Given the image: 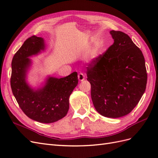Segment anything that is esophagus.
<instances>
[{"instance_id": "34e87169", "label": "esophagus", "mask_w": 158, "mask_h": 158, "mask_svg": "<svg viewBox=\"0 0 158 158\" xmlns=\"http://www.w3.org/2000/svg\"><path fill=\"white\" fill-rule=\"evenodd\" d=\"M78 78L80 82H82V81H84L85 79V75L83 73H79L78 75Z\"/></svg>"}]
</instances>
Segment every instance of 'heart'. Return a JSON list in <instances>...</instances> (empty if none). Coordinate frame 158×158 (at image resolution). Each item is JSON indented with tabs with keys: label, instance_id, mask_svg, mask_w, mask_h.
I'll return each mask as SVG.
<instances>
[{
	"label": "heart",
	"instance_id": "1",
	"mask_svg": "<svg viewBox=\"0 0 158 158\" xmlns=\"http://www.w3.org/2000/svg\"><path fill=\"white\" fill-rule=\"evenodd\" d=\"M101 47L98 45L94 46L93 48L88 51L86 55H85V60L88 63H95V62H96L99 59L100 55H101Z\"/></svg>",
	"mask_w": 158,
	"mask_h": 158
}]
</instances>
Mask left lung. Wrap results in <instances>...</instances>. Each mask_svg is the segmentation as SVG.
Segmentation results:
<instances>
[{"label":"left lung","mask_w":158,"mask_h":158,"mask_svg":"<svg viewBox=\"0 0 158 158\" xmlns=\"http://www.w3.org/2000/svg\"><path fill=\"white\" fill-rule=\"evenodd\" d=\"M109 33L113 44L88 67L87 80L95 110L106 117L118 118L130 113L139 102L147 73L144 55L131 37L120 31Z\"/></svg>","instance_id":"8db88e82"}]
</instances>
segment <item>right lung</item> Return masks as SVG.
<instances>
[{"mask_svg":"<svg viewBox=\"0 0 158 158\" xmlns=\"http://www.w3.org/2000/svg\"><path fill=\"white\" fill-rule=\"evenodd\" d=\"M44 38L31 36L25 41L12 60L10 85L14 96L23 112L32 120L52 123L64 117L69 109V98L78 85L76 72L64 78L47 76L39 87L27 81L33 62L30 57L45 51Z\"/></svg>","mask_w":158,"mask_h":158,"instance_id":"obj_1","label":"right lung"}]
</instances>
